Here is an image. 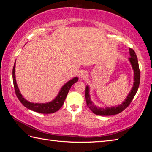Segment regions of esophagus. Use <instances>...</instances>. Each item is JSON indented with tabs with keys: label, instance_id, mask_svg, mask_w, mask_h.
Here are the masks:
<instances>
[{
	"label": "esophagus",
	"instance_id": "34e87169",
	"mask_svg": "<svg viewBox=\"0 0 152 152\" xmlns=\"http://www.w3.org/2000/svg\"><path fill=\"white\" fill-rule=\"evenodd\" d=\"M80 78H86L87 76H88V74H87V72L86 71H82L80 72Z\"/></svg>",
	"mask_w": 152,
	"mask_h": 152
}]
</instances>
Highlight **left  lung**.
<instances>
[{
    "instance_id": "1",
    "label": "left lung",
    "mask_w": 152,
    "mask_h": 152,
    "mask_svg": "<svg viewBox=\"0 0 152 152\" xmlns=\"http://www.w3.org/2000/svg\"><path fill=\"white\" fill-rule=\"evenodd\" d=\"M129 54L131 57L129 58L131 64H132V68L134 72V82L132 89L131 90V92L127 95V98L121 104L118 105L117 107H106V108H99L95 106L93 102L91 101V96L89 94V86H86V92H85V99L86 101L87 106L89 107L94 114L98 115H101V116H110V115H117L118 113L122 112L123 110H125L129 104L133 101V98L137 92L139 86H140V68H139V64L137 61V58L136 56L134 50L133 49L129 48Z\"/></svg>"
}]
</instances>
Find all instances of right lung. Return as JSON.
Masks as SVG:
<instances>
[{
    "instance_id": "add662e5",
    "label": "right lung",
    "mask_w": 152,
    "mask_h": 152,
    "mask_svg": "<svg viewBox=\"0 0 152 152\" xmlns=\"http://www.w3.org/2000/svg\"><path fill=\"white\" fill-rule=\"evenodd\" d=\"M12 80H13L15 93H16L18 99L23 104V106L27 108V109L37 113H43V114H50V113L58 111L62 107L64 101H65L67 94H68L69 91H70L71 86L74 83H76V82H78V77H74V78L69 80L68 82H66L61 87L58 96L53 101L47 102V103H33V102H31L27 101L26 99H25L23 97L22 94H20L19 88H18L16 79H15V62L13 68H12Z\"/></svg>"
}]
</instances>
